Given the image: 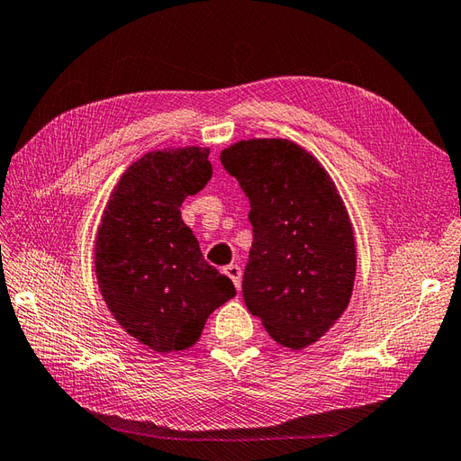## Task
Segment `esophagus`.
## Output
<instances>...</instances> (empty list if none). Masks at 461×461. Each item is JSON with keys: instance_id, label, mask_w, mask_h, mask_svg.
Wrapping results in <instances>:
<instances>
[{"instance_id": "1", "label": "esophagus", "mask_w": 461, "mask_h": 461, "mask_svg": "<svg viewBox=\"0 0 461 461\" xmlns=\"http://www.w3.org/2000/svg\"><path fill=\"white\" fill-rule=\"evenodd\" d=\"M222 272L227 274L229 278L232 280L234 288L240 290V285H242V282H240V278H242V270H240V266H237V264H229V266H224Z\"/></svg>"}]
</instances>
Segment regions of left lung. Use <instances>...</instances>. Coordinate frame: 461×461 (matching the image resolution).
<instances>
[{"mask_svg": "<svg viewBox=\"0 0 461 461\" xmlns=\"http://www.w3.org/2000/svg\"><path fill=\"white\" fill-rule=\"evenodd\" d=\"M221 163L250 201L244 303L276 343L302 351L349 305L357 274L349 212L330 173L292 140H240L221 151Z\"/></svg>", "mask_w": 461, "mask_h": 461, "instance_id": "8db88e82", "label": "left lung"}]
</instances>
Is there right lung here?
I'll return each mask as SVG.
<instances>
[{"mask_svg":"<svg viewBox=\"0 0 461 461\" xmlns=\"http://www.w3.org/2000/svg\"><path fill=\"white\" fill-rule=\"evenodd\" d=\"M209 148L144 153L122 173L98 222L95 272L126 333L156 353L185 351L237 290L203 258L181 203L212 176Z\"/></svg>","mask_w":461,"mask_h":461,"instance_id":"add662e5","label":"right lung"}]
</instances>
